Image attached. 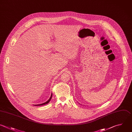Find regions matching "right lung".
<instances>
[{
	"mask_svg": "<svg viewBox=\"0 0 132 132\" xmlns=\"http://www.w3.org/2000/svg\"><path fill=\"white\" fill-rule=\"evenodd\" d=\"M52 95H53V94H52H52H51V96L50 99H49L47 101H46V102H45V103H42V104H38V105H35V106H41V105H45V104H48V103L50 102V101H51V98H52Z\"/></svg>",
	"mask_w": 132,
	"mask_h": 132,
	"instance_id": "add662e5",
	"label": "right lung"
}]
</instances>
